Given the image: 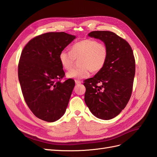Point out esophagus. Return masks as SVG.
<instances>
[{
  "mask_svg": "<svg viewBox=\"0 0 157 157\" xmlns=\"http://www.w3.org/2000/svg\"><path fill=\"white\" fill-rule=\"evenodd\" d=\"M80 83H81V82H80V80H75V84H80Z\"/></svg>",
  "mask_w": 157,
  "mask_h": 157,
  "instance_id": "esophagus-1",
  "label": "esophagus"
}]
</instances>
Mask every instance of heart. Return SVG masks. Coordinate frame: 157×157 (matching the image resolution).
I'll list each match as a JSON object with an SVG mask.
<instances>
[{"label":"heart","mask_w":157,"mask_h":157,"mask_svg":"<svg viewBox=\"0 0 157 157\" xmlns=\"http://www.w3.org/2000/svg\"><path fill=\"white\" fill-rule=\"evenodd\" d=\"M80 67L71 69L66 75L69 78H84L92 73H98L105 66L108 58V48L103 42L91 39H86L76 42L71 46L70 52L61 51L59 61L62 68L69 70L78 58Z\"/></svg>","instance_id":"b5f03b06"}]
</instances>
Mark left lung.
Instances as JSON below:
<instances>
[{
  "mask_svg": "<svg viewBox=\"0 0 157 157\" xmlns=\"http://www.w3.org/2000/svg\"><path fill=\"white\" fill-rule=\"evenodd\" d=\"M88 36L107 45L108 58L100 71L84 80V101L95 117L109 120L120 114L130 100L136 71L134 53L128 42L113 32L92 31Z\"/></svg>",
  "mask_w": 157,
  "mask_h": 157,
  "instance_id": "obj_1",
  "label": "left lung"
}]
</instances>
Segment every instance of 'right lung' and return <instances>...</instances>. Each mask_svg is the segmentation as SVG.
Masks as SVG:
<instances>
[{
    "instance_id": "obj_1",
    "label": "right lung",
    "mask_w": 157,
    "mask_h": 157,
    "mask_svg": "<svg viewBox=\"0 0 157 157\" xmlns=\"http://www.w3.org/2000/svg\"><path fill=\"white\" fill-rule=\"evenodd\" d=\"M64 32H50L33 38L23 49L18 64V78L23 98L32 113L52 122L65 113L75 85L65 72L59 54L75 39Z\"/></svg>"
}]
</instances>
